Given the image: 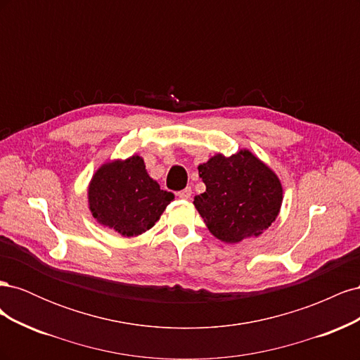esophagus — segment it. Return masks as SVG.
Masks as SVG:
<instances>
[{"label":"esophagus","mask_w":360,"mask_h":360,"mask_svg":"<svg viewBox=\"0 0 360 360\" xmlns=\"http://www.w3.org/2000/svg\"><path fill=\"white\" fill-rule=\"evenodd\" d=\"M191 195H192V188H184L183 191L177 192V197L181 200H189Z\"/></svg>","instance_id":"esophagus-1"}]
</instances>
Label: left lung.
I'll return each mask as SVG.
<instances>
[{"label": "left lung", "instance_id": "obj_1", "mask_svg": "<svg viewBox=\"0 0 360 360\" xmlns=\"http://www.w3.org/2000/svg\"><path fill=\"white\" fill-rule=\"evenodd\" d=\"M205 192L193 204L210 233L225 243L258 236L276 219L282 186L275 172L250 151L213 156L198 167Z\"/></svg>", "mask_w": 360, "mask_h": 360}]
</instances>
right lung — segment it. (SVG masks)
Listing matches in <instances>:
<instances>
[{
  "mask_svg": "<svg viewBox=\"0 0 360 360\" xmlns=\"http://www.w3.org/2000/svg\"><path fill=\"white\" fill-rule=\"evenodd\" d=\"M172 200L171 192L150 179L139 156L106 163L89 188L90 210L97 222L127 237L150 230Z\"/></svg>",
  "mask_w": 360,
  "mask_h": 360,
  "instance_id": "right-lung-1",
  "label": "right lung"
}]
</instances>
